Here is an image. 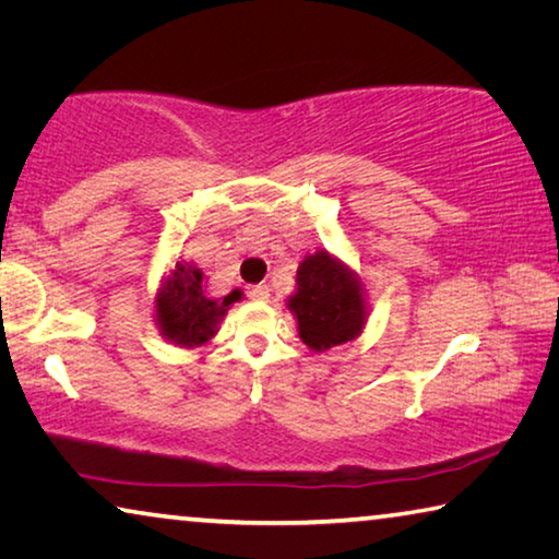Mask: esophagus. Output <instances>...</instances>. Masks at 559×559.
I'll use <instances>...</instances> for the list:
<instances>
[{"label": "esophagus", "instance_id": "1", "mask_svg": "<svg viewBox=\"0 0 559 559\" xmlns=\"http://www.w3.org/2000/svg\"><path fill=\"white\" fill-rule=\"evenodd\" d=\"M246 296H249L251 300H269L271 298V288L266 286V283H259V286H249V290H246Z\"/></svg>", "mask_w": 559, "mask_h": 559}]
</instances>
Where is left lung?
<instances>
[{"instance_id": "left-lung-1", "label": "left lung", "mask_w": 559, "mask_h": 559, "mask_svg": "<svg viewBox=\"0 0 559 559\" xmlns=\"http://www.w3.org/2000/svg\"><path fill=\"white\" fill-rule=\"evenodd\" d=\"M298 290L288 308L298 320L300 340L316 353L355 340L367 323V306L355 273L343 261L318 251L296 273Z\"/></svg>"}]
</instances>
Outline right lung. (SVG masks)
<instances>
[{
  "label": "right lung",
  "mask_w": 559,
  "mask_h": 559,
  "mask_svg": "<svg viewBox=\"0 0 559 559\" xmlns=\"http://www.w3.org/2000/svg\"><path fill=\"white\" fill-rule=\"evenodd\" d=\"M241 293L210 298L204 290V273L194 263L177 261L155 298V320L159 335L179 347H200L216 335L222 318Z\"/></svg>",
  "instance_id": "obj_1"
}]
</instances>
